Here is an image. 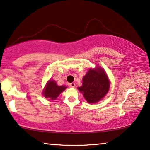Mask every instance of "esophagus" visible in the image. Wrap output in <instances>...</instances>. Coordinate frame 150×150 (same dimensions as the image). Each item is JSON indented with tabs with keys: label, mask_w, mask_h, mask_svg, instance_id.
Returning a JSON list of instances; mask_svg holds the SVG:
<instances>
[{
	"label": "esophagus",
	"mask_w": 150,
	"mask_h": 150,
	"mask_svg": "<svg viewBox=\"0 0 150 150\" xmlns=\"http://www.w3.org/2000/svg\"><path fill=\"white\" fill-rule=\"evenodd\" d=\"M69 87H72V88H74V87H75V86H76V85H75V83H69Z\"/></svg>",
	"instance_id": "34e87169"
}]
</instances>
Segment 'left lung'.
Instances as JSON below:
<instances>
[{
  "instance_id": "left-lung-1",
  "label": "left lung",
  "mask_w": 150,
  "mask_h": 150,
  "mask_svg": "<svg viewBox=\"0 0 150 150\" xmlns=\"http://www.w3.org/2000/svg\"><path fill=\"white\" fill-rule=\"evenodd\" d=\"M110 81L108 76L100 67L90 68L83 78V85L78 87L88 103L93 104L101 100L108 93Z\"/></svg>"
}]
</instances>
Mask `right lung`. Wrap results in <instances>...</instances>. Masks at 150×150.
<instances>
[{
  "label": "right lung",
  "instance_id": "obj_1",
  "mask_svg": "<svg viewBox=\"0 0 150 150\" xmlns=\"http://www.w3.org/2000/svg\"><path fill=\"white\" fill-rule=\"evenodd\" d=\"M66 87H67L64 85H57L56 81L50 79V81H48L44 91H43V96L46 98H48L51 100H57L61 92H63L66 89Z\"/></svg>",
  "mask_w": 150,
  "mask_h": 150
}]
</instances>
